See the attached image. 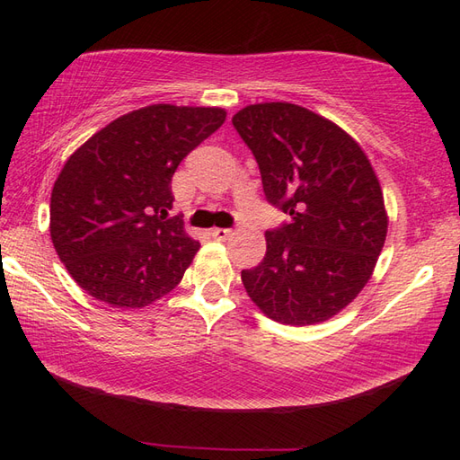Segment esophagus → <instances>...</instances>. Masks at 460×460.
Returning <instances> with one entry per match:
<instances>
[{
    "label": "esophagus",
    "mask_w": 460,
    "mask_h": 460,
    "mask_svg": "<svg viewBox=\"0 0 460 460\" xmlns=\"http://www.w3.org/2000/svg\"><path fill=\"white\" fill-rule=\"evenodd\" d=\"M231 235H233V231H231V229H221V227H215V229H211V237L219 239V241L229 239Z\"/></svg>",
    "instance_id": "esophagus-1"
}]
</instances>
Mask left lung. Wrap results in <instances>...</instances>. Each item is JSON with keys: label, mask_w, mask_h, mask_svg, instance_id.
Returning <instances> with one entry per match:
<instances>
[{"label": "left lung", "mask_w": 460, "mask_h": 460, "mask_svg": "<svg viewBox=\"0 0 460 460\" xmlns=\"http://www.w3.org/2000/svg\"><path fill=\"white\" fill-rule=\"evenodd\" d=\"M233 126L255 155L269 203L290 215L265 233V259L241 272L247 295L280 324L330 320L367 285L387 235L367 155L338 124L290 102L249 104Z\"/></svg>", "instance_id": "8db88e82"}]
</instances>
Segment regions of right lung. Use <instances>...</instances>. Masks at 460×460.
I'll use <instances>...</instances> for the list:
<instances>
[{"instance_id":"add662e5","label":"right lung","mask_w":460,"mask_h":460,"mask_svg":"<svg viewBox=\"0 0 460 460\" xmlns=\"http://www.w3.org/2000/svg\"><path fill=\"white\" fill-rule=\"evenodd\" d=\"M219 106L150 104L93 134L51 191V241L84 292L114 308H144L180 285L199 243L170 217L172 178L225 122Z\"/></svg>"}]
</instances>
